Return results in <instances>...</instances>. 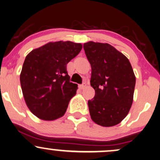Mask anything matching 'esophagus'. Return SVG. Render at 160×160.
Returning <instances> with one entry per match:
<instances>
[{"label": "esophagus", "instance_id": "1", "mask_svg": "<svg viewBox=\"0 0 160 160\" xmlns=\"http://www.w3.org/2000/svg\"><path fill=\"white\" fill-rule=\"evenodd\" d=\"M85 87H86V84L85 83L82 84V85H79V88H80V89H83Z\"/></svg>", "mask_w": 160, "mask_h": 160}]
</instances>
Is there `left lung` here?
Masks as SVG:
<instances>
[{
  "label": "left lung",
  "mask_w": 160,
  "mask_h": 160,
  "mask_svg": "<svg viewBox=\"0 0 160 160\" xmlns=\"http://www.w3.org/2000/svg\"><path fill=\"white\" fill-rule=\"evenodd\" d=\"M92 67L91 86L95 96L88 101L91 118L103 127L119 124L128 114L136 83L128 58L108 43H84Z\"/></svg>",
  "instance_id": "obj_1"
}]
</instances>
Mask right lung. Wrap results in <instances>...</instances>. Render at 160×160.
<instances>
[{"label":"right lung","instance_id":"obj_1","mask_svg":"<svg viewBox=\"0 0 160 160\" xmlns=\"http://www.w3.org/2000/svg\"><path fill=\"white\" fill-rule=\"evenodd\" d=\"M82 47L72 41L49 42L26 57L20 75L22 92L26 106L40 120H54L66 113L78 89L66 65Z\"/></svg>","mask_w":160,"mask_h":160}]
</instances>
